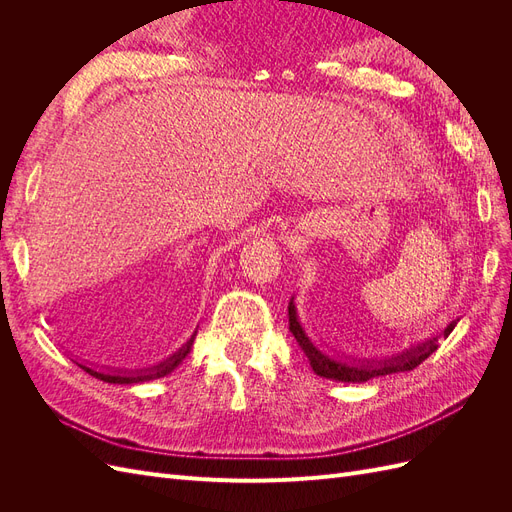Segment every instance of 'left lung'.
Here are the masks:
<instances>
[{"label":"left lung","mask_w":512,"mask_h":512,"mask_svg":"<svg viewBox=\"0 0 512 512\" xmlns=\"http://www.w3.org/2000/svg\"><path fill=\"white\" fill-rule=\"evenodd\" d=\"M288 322H290V333L294 335V339H297V344L305 352L307 361H309V365H312L316 374L320 378H329V380H337V382H367V380L378 378V376L397 374V371H410V369L421 365L427 356H431L438 350V337H431L423 344H416L397 356H391V359H382V361L348 359V356L329 354L327 350L318 348L312 339H309V335L305 333L303 324L299 320L297 307H294V299H290V305H288ZM455 324H457V320L448 324V327L444 329V337L451 335Z\"/></svg>","instance_id":"8db88e82"}]
</instances>
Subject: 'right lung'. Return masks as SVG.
Wrapping results in <instances>:
<instances>
[{"label": "right lung", "instance_id": "right-lung-1", "mask_svg": "<svg viewBox=\"0 0 512 512\" xmlns=\"http://www.w3.org/2000/svg\"><path fill=\"white\" fill-rule=\"evenodd\" d=\"M196 335V331H194ZM194 335L188 339V344L181 346L173 356H168L166 361L153 365V367H147V369H134V371H123V369H100V367H94V365H85V363H79L76 361V365H79L81 369H85L89 376H94L98 380H104L108 384H138V382H149V380H158V378H164L168 376L170 371H173L185 356L190 354V348L194 344Z\"/></svg>", "mask_w": 512, "mask_h": 512}]
</instances>
